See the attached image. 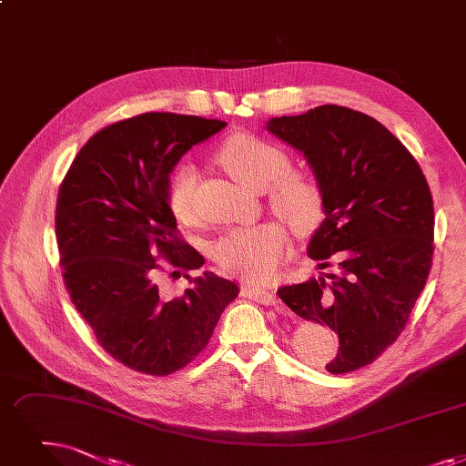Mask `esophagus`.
<instances>
[{"label": "esophagus", "instance_id": "34e87169", "mask_svg": "<svg viewBox=\"0 0 466 466\" xmlns=\"http://www.w3.org/2000/svg\"><path fill=\"white\" fill-rule=\"evenodd\" d=\"M239 293L251 299V300H257L260 302V305H267V307H278V299L274 293L267 291V289H258V288H253V286H241Z\"/></svg>", "mask_w": 466, "mask_h": 466}]
</instances>
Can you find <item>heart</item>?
Segmentation results:
<instances>
[{"instance_id":"heart-1","label":"heart","mask_w":466,"mask_h":466,"mask_svg":"<svg viewBox=\"0 0 466 466\" xmlns=\"http://www.w3.org/2000/svg\"><path fill=\"white\" fill-rule=\"evenodd\" d=\"M217 157L236 180L255 190H267L268 208L299 234L314 232L326 215V190L307 169H289L286 150L249 133H234L220 145ZM199 173L190 164L173 169L167 183V206L183 225L198 218L196 188ZM289 234L278 220L234 228L215 241L213 260L220 270L246 281L270 279L289 253Z\"/></svg>"}]
</instances>
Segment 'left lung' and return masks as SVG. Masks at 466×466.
I'll list each match as a JSON object with an SVG mask.
<instances>
[{
    "mask_svg": "<svg viewBox=\"0 0 466 466\" xmlns=\"http://www.w3.org/2000/svg\"><path fill=\"white\" fill-rule=\"evenodd\" d=\"M305 154L326 190L309 257L331 272L278 289L302 319L326 323L339 352L326 370L356 371L406 329L434 253V204L417 159L368 114L323 105L267 127Z\"/></svg>",
    "mask_w": 466,
    "mask_h": 466,
    "instance_id": "obj_1",
    "label": "left lung"
}]
</instances>
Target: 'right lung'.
<instances>
[{
	"label": "right lung",
	"instance_id": "1",
	"mask_svg": "<svg viewBox=\"0 0 466 466\" xmlns=\"http://www.w3.org/2000/svg\"><path fill=\"white\" fill-rule=\"evenodd\" d=\"M227 121L147 112L95 133L56 196V244L65 286L98 345L129 370L166 377L208 347L238 286L213 272L164 299L157 276L204 265L180 238L167 206L169 173L185 152ZM165 265H160V258Z\"/></svg>",
	"mask_w": 466,
	"mask_h": 466
}]
</instances>
